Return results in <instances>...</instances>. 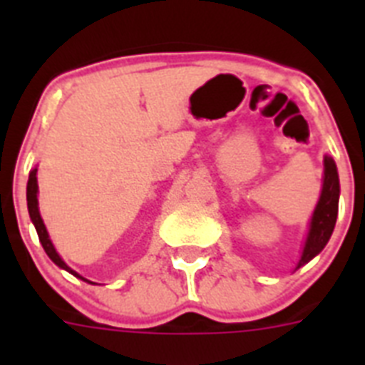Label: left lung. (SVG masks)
<instances>
[{
    "mask_svg": "<svg viewBox=\"0 0 365 365\" xmlns=\"http://www.w3.org/2000/svg\"><path fill=\"white\" fill-rule=\"evenodd\" d=\"M338 199H340V180H338V170L333 157H324V182H322L320 199L316 202L312 212L309 232L303 245L302 257H299L296 269L303 267L305 263L316 257L322 252L331 240L338 217Z\"/></svg>",
    "mask_w": 365,
    "mask_h": 365,
    "instance_id": "obj_1",
    "label": "left lung"
}]
</instances>
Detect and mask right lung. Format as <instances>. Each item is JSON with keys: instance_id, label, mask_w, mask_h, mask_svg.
Returning a JSON list of instances; mask_svg holds the SVG:
<instances>
[{"instance_id": "right-lung-1", "label": "right lung", "mask_w": 365, "mask_h": 365, "mask_svg": "<svg viewBox=\"0 0 365 365\" xmlns=\"http://www.w3.org/2000/svg\"><path fill=\"white\" fill-rule=\"evenodd\" d=\"M36 173H38V168H32L31 173H29L27 208H29V215H31L32 225H34V228H36V232H38V237H40V243H41V247H43L45 254H47V256L53 259L54 265H58L60 269L67 270V272L73 274V276H76L78 279H83V282H87V283H93V282H89V279L82 278L78 272H74V270L67 265L66 261L60 257V254L56 252V248H54L53 241H51V237H49V232H47V228H45L43 219H41V215H40V208H38V177H36Z\"/></svg>"}]
</instances>
